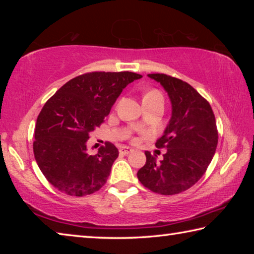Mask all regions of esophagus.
<instances>
[{"instance_id":"esophagus-1","label":"esophagus","mask_w":254,"mask_h":254,"mask_svg":"<svg viewBox=\"0 0 254 254\" xmlns=\"http://www.w3.org/2000/svg\"><path fill=\"white\" fill-rule=\"evenodd\" d=\"M119 151L121 154H128V153L133 151V149L130 148V147H126V145H123V147H120Z\"/></svg>"}]
</instances>
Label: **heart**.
Segmentation results:
<instances>
[{
  "instance_id": "heart-1",
  "label": "heart",
  "mask_w": 254,
  "mask_h": 254,
  "mask_svg": "<svg viewBox=\"0 0 254 254\" xmlns=\"http://www.w3.org/2000/svg\"><path fill=\"white\" fill-rule=\"evenodd\" d=\"M156 97H161L162 98V95L158 91H156V89H152V91H149V92L144 94L143 101L144 100H151V98H156Z\"/></svg>"
}]
</instances>
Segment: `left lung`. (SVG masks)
<instances>
[{"mask_svg": "<svg viewBox=\"0 0 254 254\" xmlns=\"http://www.w3.org/2000/svg\"><path fill=\"white\" fill-rule=\"evenodd\" d=\"M163 87L171 103V118L157 148L167 149L162 160L145 151L147 161L137 179L151 191L175 195L198 182L216 151L218 133L209 103L194 87L165 74H149Z\"/></svg>", "mask_w": 254, "mask_h": 254, "instance_id": "left-lung-1", "label": "left lung"}]
</instances>
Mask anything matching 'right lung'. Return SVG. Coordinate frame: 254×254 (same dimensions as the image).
I'll return each mask as SVG.
<instances>
[{"label":"right lung","instance_id":"right-lung-1","mask_svg":"<svg viewBox=\"0 0 254 254\" xmlns=\"http://www.w3.org/2000/svg\"><path fill=\"white\" fill-rule=\"evenodd\" d=\"M141 77L131 71L88 72L67 81L47 101L37 119L33 153L55 188L79 197L104 186L119 150L106 142L91 156L86 143L123 89Z\"/></svg>","mask_w":254,"mask_h":254}]
</instances>
